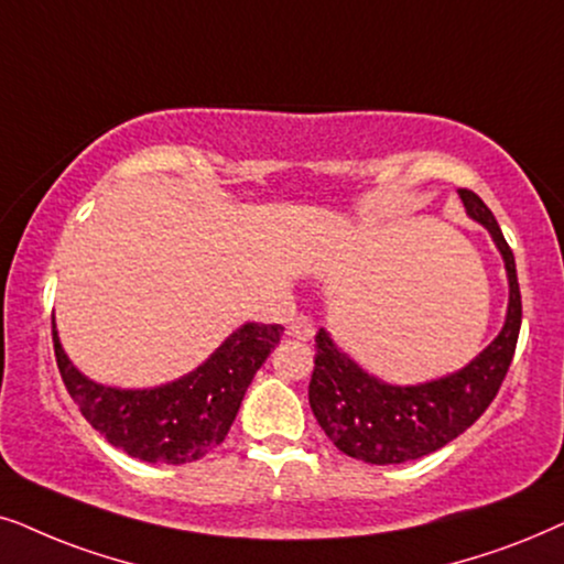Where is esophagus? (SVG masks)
Here are the masks:
<instances>
[{
	"label": "esophagus",
	"mask_w": 564,
	"mask_h": 564,
	"mask_svg": "<svg viewBox=\"0 0 564 564\" xmlns=\"http://www.w3.org/2000/svg\"><path fill=\"white\" fill-rule=\"evenodd\" d=\"M289 335L296 337V340H312L314 337V325L306 314H296L289 325Z\"/></svg>",
	"instance_id": "1"
}]
</instances>
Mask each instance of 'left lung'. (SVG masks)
<instances>
[{
    "instance_id": "1",
    "label": "left lung",
    "mask_w": 564,
    "mask_h": 564,
    "mask_svg": "<svg viewBox=\"0 0 564 564\" xmlns=\"http://www.w3.org/2000/svg\"><path fill=\"white\" fill-rule=\"evenodd\" d=\"M459 198L469 219L490 231L508 273V312L498 337L467 366L423 384H387L364 371L319 329L314 337L310 404L327 438L343 454L366 464L420 459L462 435L498 394L513 360L521 329V289L513 252L490 208L464 187Z\"/></svg>"
}]
</instances>
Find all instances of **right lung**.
Listing matches in <instances>:
<instances>
[{"instance_id": "add662e5", "label": "right lung", "mask_w": 564, "mask_h": 564, "mask_svg": "<svg viewBox=\"0 0 564 564\" xmlns=\"http://www.w3.org/2000/svg\"><path fill=\"white\" fill-rule=\"evenodd\" d=\"M51 329L64 387L87 423L108 444L149 464H187L214 452L283 335L281 325L247 322L185 377L152 389H120L87 379L64 352L54 317Z\"/></svg>"}]
</instances>
